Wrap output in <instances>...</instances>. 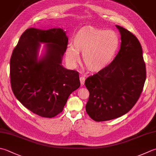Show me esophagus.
<instances>
[{
  "mask_svg": "<svg viewBox=\"0 0 156 156\" xmlns=\"http://www.w3.org/2000/svg\"><path fill=\"white\" fill-rule=\"evenodd\" d=\"M80 80L81 85H84V82H85V78L83 77V76H81V77L80 78Z\"/></svg>",
  "mask_w": 156,
  "mask_h": 156,
  "instance_id": "obj_1",
  "label": "esophagus"
}]
</instances>
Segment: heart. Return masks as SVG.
Here are the masks:
<instances>
[{
	"instance_id": "1",
	"label": "heart",
	"mask_w": 156,
	"mask_h": 156,
	"mask_svg": "<svg viewBox=\"0 0 156 156\" xmlns=\"http://www.w3.org/2000/svg\"><path fill=\"white\" fill-rule=\"evenodd\" d=\"M73 45L66 51V59L72 68L80 62V54L87 68L93 72L105 69L114 61L120 47V38L113 30L90 26L82 27L73 38Z\"/></svg>"
}]
</instances>
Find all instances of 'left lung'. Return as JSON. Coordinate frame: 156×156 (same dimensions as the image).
I'll list each match as a JSON object with an SVG mask.
<instances>
[{
  "mask_svg": "<svg viewBox=\"0 0 156 156\" xmlns=\"http://www.w3.org/2000/svg\"><path fill=\"white\" fill-rule=\"evenodd\" d=\"M115 26L121 35L118 53L105 69L85 80L89 91L86 111L96 122L113 120L129 112L141 95L146 79L139 40L129 30Z\"/></svg>",
  "mask_w": 156,
  "mask_h": 156,
  "instance_id": "8db88e82",
  "label": "left lung"
}]
</instances>
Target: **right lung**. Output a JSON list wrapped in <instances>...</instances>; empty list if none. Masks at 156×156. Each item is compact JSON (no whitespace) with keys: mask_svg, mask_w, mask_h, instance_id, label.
<instances>
[{"mask_svg":"<svg viewBox=\"0 0 156 156\" xmlns=\"http://www.w3.org/2000/svg\"><path fill=\"white\" fill-rule=\"evenodd\" d=\"M68 38L62 28L27 29L13 49L10 60L11 85L24 107L44 118L62 112L69 96L80 86L79 74L62 65ZM40 43H47L38 60Z\"/></svg>","mask_w":156,"mask_h":156,"instance_id":"obj_1","label":"right lung"}]
</instances>
